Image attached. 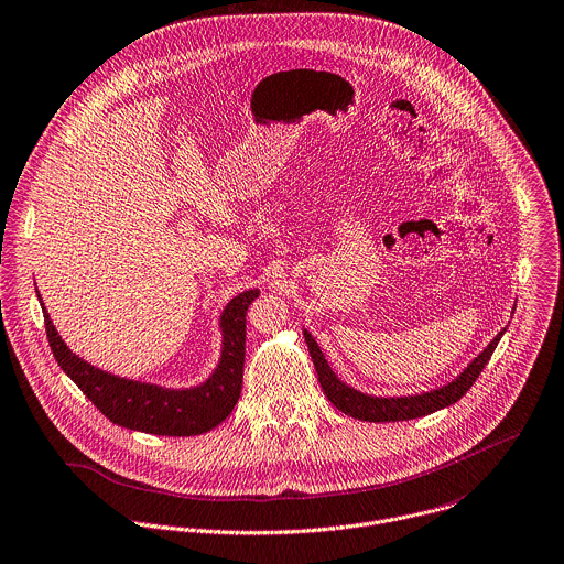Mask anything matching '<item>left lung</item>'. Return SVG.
<instances>
[{
    "instance_id": "obj_1",
    "label": "left lung",
    "mask_w": 564,
    "mask_h": 564,
    "mask_svg": "<svg viewBox=\"0 0 564 564\" xmlns=\"http://www.w3.org/2000/svg\"><path fill=\"white\" fill-rule=\"evenodd\" d=\"M506 328L490 341V346L462 372L453 382L426 391V393H415V395H400V398H378V395H368L361 393L352 387H348L346 382H341L337 375L330 370L328 361L324 359L317 341L311 337L308 330H304V339L308 344V352L311 359L315 364V370L319 376L322 389L328 395V400L341 409L344 413L357 417V420H368V422H398V420H413V417H422L429 415L437 409H444L453 402H457L470 387L473 382L479 378L481 370L488 366L499 339L503 337Z\"/></svg>"
}]
</instances>
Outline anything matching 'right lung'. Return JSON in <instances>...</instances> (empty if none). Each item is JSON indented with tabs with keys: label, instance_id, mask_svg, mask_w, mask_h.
Returning a JSON list of instances; mask_svg holds the SVG:
<instances>
[{
	"label": "right lung",
	"instance_id": "1",
	"mask_svg": "<svg viewBox=\"0 0 564 564\" xmlns=\"http://www.w3.org/2000/svg\"><path fill=\"white\" fill-rule=\"evenodd\" d=\"M258 293V289L245 291L225 306L220 317L223 355L218 368L194 389H164L107 375L85 364L69 352L43 308L45 335L63 372L113 424L155 435H198L220 424L238 402L245 368V315Z\"/></svg>",
	"mask_w": 564,
	"mask_h": 564
}]
</instances>
